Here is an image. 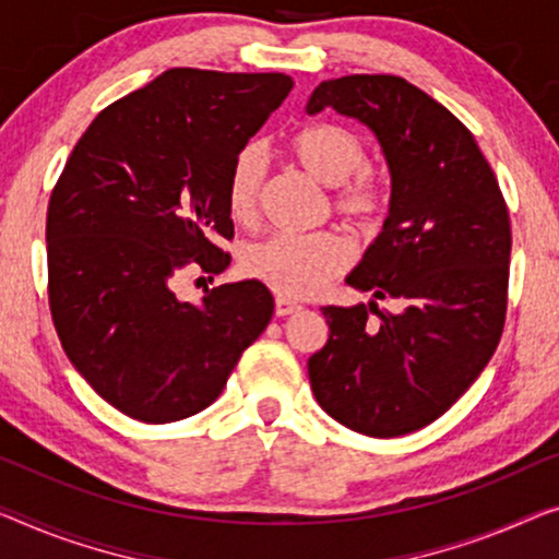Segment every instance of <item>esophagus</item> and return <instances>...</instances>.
<instances>
[{"label":"esophagus","mask_w":559,"mask_h":559,"mask_svg":"<svg viewBox=\"0 0 559 559\" xmlns=\"http://www.w3.org/2000/svg\"><path fill=\"white\" fill-rule=\"evenodd\" d=\"M295 312H299L297 302H292V299H287V297L274 299V314H277V317H287V314H295Z\"/></svg>","instance_id":"1"}]
</instances>
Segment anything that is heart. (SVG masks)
<instances>
[{"label":"heart","mask_w":559,"mask_h":559,"mask_svg":"<svg viewBox=\"0 0 559 559\" xmlns=\"http://www.w3.org/2000/svg\"><path fill=\"white\" fill-rule=\"evenodd\" d=\"M285 150L317 182L332 187V210L349 225H374L388 202L380 171L367 165V147L355 130L334 122L302 127ZM264 157L257 144H247L231 159L225 185L227 212L235 222L254 219ZM349 247L334 231L312 235H272L242 252V272L287 297H307L347 267Z\"/></svg>","instance_id":"b5f03b06"}]
</instances>
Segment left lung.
Masks as SVG:
<instances>
[{
  "mask_svg": "<svg viewBox=\"0 0 559 559\" xmlns=\"http://www.w3.org/2000/svg\"><path fill=\"white\" fill-rule=\"evenodd\" d=\"M328 107L374 132L392 194L382 231L347 277L372 299L322 307L330 340L309 357V384L340 425L367 437L409 435L467 392L502 337L508 204L467 127L402 76L322 82L307 115ZM377 298L401 309L382 313Z\"/></svg>",
  "mask_w": 559,
  "mask_h": 559,
  "instance_id": "1",
  "label": "left lung"
}]
</instances>
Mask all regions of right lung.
Returning <instances> with one entry per match:
<instances>
[{"instance_id":"add662e5","label":"right lung","mask_w":559,"mask_h":559,"mask_svg":"<svg viewBox=\"0 0 559 559\" xmlns=\"http://www.w3.org/2000/svg\"><path fill=\"white\" fill-rule=\"evenodd\" d=\"M292 76L175 67L102 109L47 210L49 309L92 390L122 415L177 423L210 407L272 320L257 280L177 297L179 274H219L235 237L225 185Z\"/></svg>"}]
</instances>
